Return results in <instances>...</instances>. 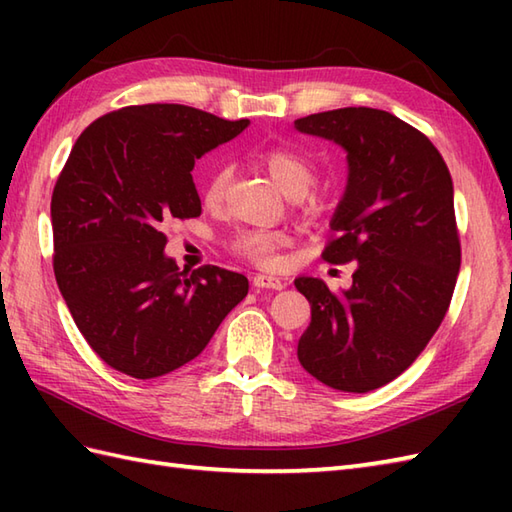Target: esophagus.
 I'll list each match as a JSON object with an SVG mask.
<instances>
[{
	"label": "esophagus",
	"mask_w": 512,
	"mask_h": 512,
	"mask_svg": "<svg viewBox=\"0 0 512 512\" xmlns=\"http://www.w3.org/2000/svg\"><path fill=\"white\" fill-rule=\"evenodd\" d=\"M259 242H262V244H281V246H284V244H288V237L284 233H266V235L259 237ZM262 286H270V284H266V281H264Z\"/></svg>",
	"instance_id": "esophagus-1"
}]
</instances>
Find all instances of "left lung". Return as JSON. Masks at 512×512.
Instances as JSON below:
<instances>
[{
  "mask_svg": "<svg viewBox=\"0 0 512 512\" xmlns=\"http://www.w3.org/2000/svg\"><path fill=\"white\" fill-rule=\"evenodd\" d=\"M231 138L224 118L178 103L123 107L76 138L52 191V266L76 328L116 372L147 380L193 361L246 297L242 275L173 262L160 226L200 217L195 160Z\"/></svg>",
  "mask_w": 512,
  "mask_h": 512,
  "instance_id": "1",
  "label": "left lung"
}]
</instances>
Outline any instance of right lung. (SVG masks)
I'll return each instance as SVG.
<instances>
[{"label": "right lung", "instance_id": "right-lung-1", "mask_svg": "<svg viewBox=\"0 0 512 512\" xmlns=\"http://www.w3.org/2000/svg\"><path fill=\"white\" fill-rule=\"evenodd\" d=\"M295 127L345 151L323 259L352 264L299 281L312 321L297 356L323 385L363 394L405 372L449 310L462 259L451 173L427 136L383 110L341 107Z\"/></svg>", "mask_w": 512, "mask_h": 512}]
</instances>
